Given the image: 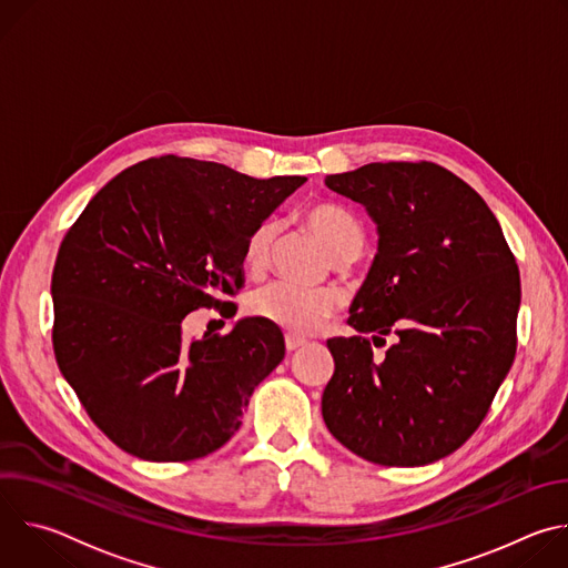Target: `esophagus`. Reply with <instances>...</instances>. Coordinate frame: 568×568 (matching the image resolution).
I'll list each match as a JSON object with an SVG mask.
<instances>
[{
    "label": "esophagus",
    "mask_w": 568,
    "mask_h": 568,
    "mask_svg": "<svg viewBox=\"0 0 568 568\" xmlns=\"http://www.w3.org/2000/svg\"><path fill=\"white\" fill-rule=\"evenodd\" d=\"M307 342L303 339V337H294V335H287L285 337V348L292 353V351H296V348H301V346H305Z\"/></svg>",
    "instance_id": "obj_1"
}]
</instances>
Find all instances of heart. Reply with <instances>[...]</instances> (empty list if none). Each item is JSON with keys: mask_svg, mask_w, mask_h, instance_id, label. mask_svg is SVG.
<instances>
[{"mask_svg": "<svg viewBox=\"0 0 568 568\" xmlns=\"http://www.w3.org/2000/svg\"><path fill=\"white\" fill-rule=\"evenodd\" d=\"M305 224L333 261L357 258L364 247V229L353 213L337 204H312L303 211ZM276 237V222H261L247 237L242 261L252 272L265 270ZM337 310V298L326 290H307L287 281L263 285L250 296V312L290 335H310Z\"/></svg>", "mask_w": 568, "mask_h": 568, "instance_id": "obj_1", "label": "heart"}]
</instances>
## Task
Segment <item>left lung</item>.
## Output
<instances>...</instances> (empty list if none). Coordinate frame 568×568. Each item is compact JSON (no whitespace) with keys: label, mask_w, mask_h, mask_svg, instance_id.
<instances>
[{"label":"left lung","mask_w":568,"mask_h":568,"mask_svg":"<svg viewBox=\"0 0 568 568\" xmlns=\"http://www.w3.org/2000/svg\"><path fill=\"white\" fill-rule=\"evenodd\" d=\"M326 186L359 202L379 240L351 305L359 335L328 339L323 423L371 463L429 465L478 429L513 366L519 267L488 204L432 161L366 164Z\"/></svg>","instance_id":"left-lung-1"}]
</instances>
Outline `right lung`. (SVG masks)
I'll use <instances>...</instances> for the list:
<instances>
[{
    "instance_id": "obj_1",
    "label": "right lung",
    "mask_w": 568,
    "mask_h": 568,
    "mask_svg": "<svg viewBox=\"0 0 568 568\" xmlns=\"http://www.w3.org/2000/svg\"><path fill=\"white\" fill-rule=\"evenodd\" d=\"M303 182L164 154L110 180L67 231L51 276L55 362L123 452L182 463L240 429L285 357L281 328L245 316L186 344L182 321L233 305L222 296L242 287L250 233Z\"/></svg>"
}]
</instances>
